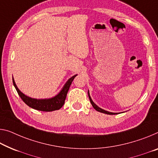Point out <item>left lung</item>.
<instances>
[{"label": "left lung", "mask_w": 158, "mask_h": 158, "mask_svg": "<svg viewBox=\"0 0 158 158\" xmlns=\"http://www.w3.org/2000/svg\"><path fill=\"white\" fill-rule=\"evenodd\" d=\"M88 96H89V101H90V103L92 104V105H93V106L94 109L95 110L99 111V112H102V113H104V114H116V113H112V112H110V111H105V110H102V109L99 108V106H97L96 104L93 102V100H92L90 96H89V92H88Z\"/></svg>", "instance_id": "1"}]
</instances>
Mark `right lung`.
Returning <instances> with one entry per match:
<instances>
[{
  "mask_svg": "<svg viewBox=\"0 0 158 158\" xmlns=\"http://www.w3.org/2000/svg\"><path fill=\"white\" fill-rule=\"evenodd\" d=\"M77 75L73 76L67 81L66 83L65 84L64 87H63L62 90L60 91L56 96H55L54 98H53L46 99H37L29 98V97L25 95L23 93H21V92L19 90V89L18 88V87H17L13 78V82L19 96L20 97L21 99H23V101L27 104V105H28L29 106H30V107L37 110L43 111H52L60 110V109L63 106V105H64L67 93L70 88V86H71L73 81L75 77Z\"/></svg>",
  "mask_w": 158,
  "mask_h": 158,
  "instance_id": "1",
  "label": "right lung"
}]
</instances>
